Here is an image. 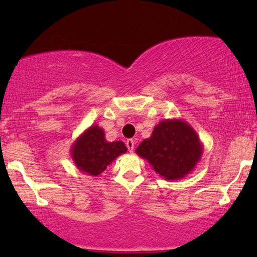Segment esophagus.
I'll return each mask as SVG.
<instances>
[{"instance_id":"obj_1","label":"esophagus","mask_w":257,"mask_h":257,"mask_svg":"<svg viewBox=\"0 0 257 257\" xmlns=\"http://www.w3.org/2000/svg\"><path fill=\"white\" fill-rule=\"evenodd\" d=\"M135 140L133 139H127L126 140V146H127V149L130 152H133L135 151Z\"/></svg>"}]
</instances>
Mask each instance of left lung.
Segmentation results:
<instances>
[{"label":"left lung","instance_id":"8db88e82","mask_svg":"<svg viewBox=\"0 0 257 257\" xmlns=\"http://www.w3.org/2000/svg\"><path fill=\"white\" fill-rule=\"evenodd\" d=\"M165 180H181L201 160L203 145L195 130L182 119H163L150 138L136 149Z\"/></svg>","mask_w":257,"mask_h":257}]
</instances>
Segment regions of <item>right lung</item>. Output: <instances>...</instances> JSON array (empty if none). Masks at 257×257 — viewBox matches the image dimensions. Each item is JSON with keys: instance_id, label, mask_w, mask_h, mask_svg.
Listing matches in <instances>:
<instances>
[{"instance_id": "add662e5", "label": "right lung", "mask_w": 257, "mask_h": 257, "mask_svg": "<svg viewBox=\"0 0 257 257\" xmlns=\"http://www.w3.org/2000/svg\"><path fill=\"white\" fill-rule=\"evenodd\" d=\"M125 144L107 142L104 130L97 124L87 127L71 145V158L80 172L97 177L115 158L126 153Z\"/></svg>"}]
</instances>
